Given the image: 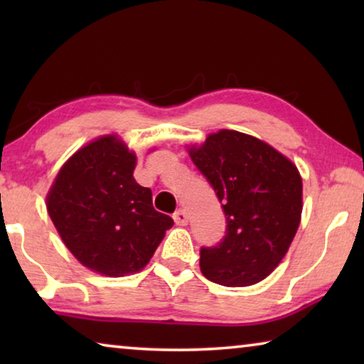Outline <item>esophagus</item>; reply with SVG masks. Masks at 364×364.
<instances>
[{"instance_id":"34e87169","label":"esophagus","mask_w":364,"mask_h":364,"mask_svg":"<svg viewBox=\"0 0 364 364\" xmlns=\"http://www.w3.org/2000/svg\"><path fill=\"white\" fill-rule=\"evenodd\" d=\"M173 220H175V223H176V225H180V226H186V225H188V220H189V217H188L186 210H183V208H180V210L173 213Z\"/></svg>"}]
</instances>
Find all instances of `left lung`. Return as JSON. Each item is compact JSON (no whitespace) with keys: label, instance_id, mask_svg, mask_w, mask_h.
<instances>
[{"label":"left lung","instance_id":"8db88e82","mask_svg":"<svg viewBox=\"0 0 364 364\" xmlns=\"http://www.w3.org/2000/svg\"><path fill=\"white\" fill-rule=\"evenodd\" d=\"M189 156L212 184L226 234L200 249V271L228 287L257 284L287 254L301 217V178L274 147L250 134L220 130Z\"/></svg>","mask_w":364,"mask_h":364}]
</instances>
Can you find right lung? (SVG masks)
<instances>
[{
    "mask_svg": "<svg viewBox=\"0 0 364 364\" xmlns=\"http://www.w3.org/2000/svg\"><path fill=\"white\" fill-rule=\"evenodd\" d=\"M134 167V152L107 134L67 160L46 197L65 247L83 267L109 278L143 269L173 226L152 207V191L136 183Z\"/></svg>",
    "mask_w": 364,
    "mask_h": 364,
    "instance_id": "1",
    "label": "right lung"
}]
</instances>
